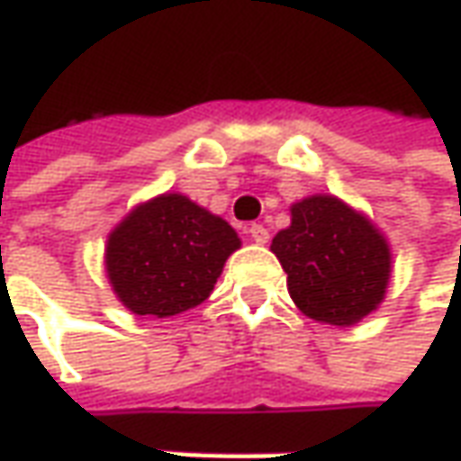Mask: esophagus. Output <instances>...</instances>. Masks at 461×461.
Instances as JSON below:
<instances>
[{
	"instance_id": "1",
	"label": "esophagus",
	"mask_w": 461,
	"mask_h": 461,
	"mask_svg": "<svg viewBox=\"0 0 461 461\" xmlns=\"http://www.w3.org/2000/svg\"><path fill=\"white\" fill-rule=\"evenodd\" d=\"M247 231H249L252 242H258V245H267V242H270V231L265 230L262 224H252Z\"/></svg>"
}]
</instances>
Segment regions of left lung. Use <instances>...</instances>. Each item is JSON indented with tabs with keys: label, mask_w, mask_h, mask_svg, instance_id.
I'll list each match as a JSON object with an SVG mask.
<instances>
[{
	"label": "left lung",
	"mask_w": 461,
	"mask_h": 461,
	"mask_svg": "<svg viewBox=\"0 0 461 461\" xmlns=\"http://www.w3.org/2000/svg\"><path fill=\"white\" fill-rule=\"evenodd\" d=\"M288 273V294L319 324L355 326L373 313L390 285L393 252L385 234L337 196L316 194L291 206V227L273 237Z\"/></svg>",
	"instance_id": "obj_1"
}]
</instances>
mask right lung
I'll return each mask as SVG.
<instances>
[{
	"mask_svg": "<svg viewBox=\"0 0 461 461\" xmlns=\"http://www.w3.org/2000/svg\"><path fill=\"white\" fill-rule=\"evenodd\" d=\"M240 247L230 221L183 194H160L109 231L104 267L124 309L167 319L203 303Z\"/></svg>",
	"mask_w": 461,
	"mask_h": 461,
	"instance_id": "add662e5",
	"label": "right lung"
}]
</instances>
